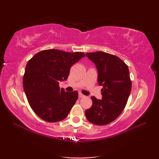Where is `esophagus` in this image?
I'll return each instance as SVG.
<instances>
[{"label": "esophagus", "mask_w": 159, "mask_h": 159, "mask_svg": "<svg viewBox=\"0 0 159 159\" xmlns=\"http://www.w3.org/2000/svg\"><path fill=\"white\" fill-rule=\"evenodd\" d=\"M84 97L85 96H84V94H82L81 92H80V93H79V97H80V98H83V97Z\"/></svg>", "instance_id": "obj_1"}]
</instances>
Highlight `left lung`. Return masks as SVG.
<instances>
[{"label": "left lung", "mask_w": 159, "mask_h": 159, "mask_svg": "<svg viewBox=\"0 0 159 159\" xmlns=\"http://www.w3.org/2000/svg\"><path fill=\"white\" fill-rule=\"evenodd\" d=\"M87 57L96 66L97 82L103 86L102 99L92 97V106L85 111L87 120L96 125H106L120 115L131 89L128 66L120 58L104 52H88Z\"/></svg>", "instance_id": "8db88e82"}]
</instances>
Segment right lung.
<instances>
[{
    "mask_svg": "<svg viewBox=\"0 0 159 159\" xmlns=\"http://www.w3.org/2000/svg\"><path fill=\"white\" fill-rule=\"evenodd\" d=\"M84 56L81 52L50 49L40 51L28 61L23 89L32 109L43 120L57 122L67 116L78 92H66L59 83L67 79L72 66Z\"/></svg>",
    "mask_w": 159,
    "mask_h": 159,
    "instance_id": "obj_1",
    "label": "right lung"
}]
</instances>
